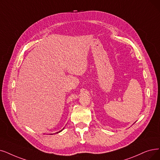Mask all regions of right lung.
<instances>
[{"label":"right lung","mask_w":160,"mask_h":160,"mask_svg":"<svg viewBox=\"0 0 160 160\" xmlns=\"http://www.w3.org/2000/svg\"><path fill=\"white\" fill-rule=\"evenodd\" d=\"M63 129H62V130H63ZM62 130H61V131H59V132H56V133H58V132H61V131H62ZM51 135H52V134H51Z\"/></svg>","instance_id":"1"}]
</instances>
